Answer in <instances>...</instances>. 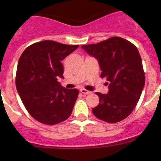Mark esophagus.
<instances>
[{"instance_id":"obj_1","label":"esophagus","mask_w":161,"mask_h":161,"mask_svg":"<svg viewBox=\"0 0 161 161\" xmlns=\"http://www.w3.org/2000/svg\"><path fill=\"white\" fill-rule=\"evenodd\" d=\"M80 92L82 94H90V91L85 90V89H82V90H80Z\"/></svg>"}]
</instances>
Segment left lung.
Returning a JSON list of instances; mask_svg holds the SVG:
<instances>
[{"label":"left lung","mask_w":161,"mask_h":161,"mask_svg":"<svg viewBox=\"0 0 161 161\" xmlns=\"http://www.w3.org/2000/svg\"><path fill=\"white\" fill-rule=\"evenodd\" d=\"M81 47L97 58L100 76L109 82L108 94L96 92L100 103L92 108V113L108 123L122 121L136 108L145 85L139 50L131 42L118 36Z\"/></svg>","instance_id":"left-lung-1"}]
</instances>
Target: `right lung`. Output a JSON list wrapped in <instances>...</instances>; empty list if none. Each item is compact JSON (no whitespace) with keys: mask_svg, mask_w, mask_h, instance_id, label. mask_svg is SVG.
<instances>
[{"mask_svg":"<svg viewBox=\"0 0 161 161\" xmlns=\"http://www.w3.org/2000/svg\"><path fill=\"white\" fill-rule=\"evenodd\" d=\"M78 47L43 40L30 45L21 55L16 89L25 108L36 121L56 125L71 115L79 90L64 88L58 79H64L61 61Z\"/></svg>","mask_w":161,"mask_h":161,"instance_id":"obj_1","label":"right lung"}]
</instances>
